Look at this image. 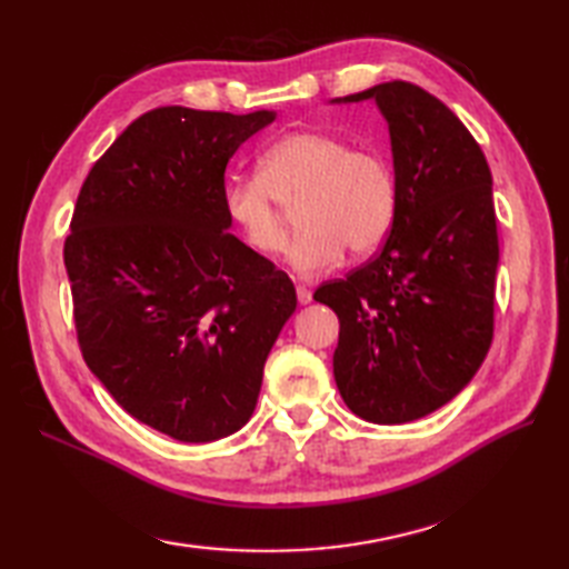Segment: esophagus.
Wrapping results in <instances>:
<instances>
[{
	"instance_id": "34e87169",
	"label": "esophagus",
	"mask_w": 569,
	"mask_h": 569,
	"mask_svg": "<svg viewBox=\"0 0 569 569\" xmlns=\"http://www.w3.org/2000/svg\"><path fill=\"white\" fill-rule=\"evenodd\" d=\"M296 296H298V303H300V306H308L310 300H312L310 288H306V286H296Z\"/></svg>"
}]
</instances>
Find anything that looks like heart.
<instances>
[{
	"mask_svg": "<svg viewBox=\"0 0 569 569\" xmlns=\"http://www.w3.org/2000/svg\"><path fill=\"white\" fill-rule=\"evenodd\" d=\"M224 212L263 259L281 257L291 237L286 210L298 209L303 232L291 249L300 276H318L355 253H371L389 237L398 186L391 163L377 151L322 134L296 131L259 156L257 178L229 180Z\"/></svg>",
	"mask_w": 569,
	"mask_h": 569,
	"instance_id": "obj_1",
	"label": "heart"
}]
</instances>
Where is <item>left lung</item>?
<instances>
[{"instance_id": "1", "label": "left lung", "mask_w": 569, "mask_h": 569, "mask_svg": "<svg viewBox=\"0 0 569 569\" xmlns=\"http://www.w3.org/2000/svg\"><path fill=\"white\" fill-rule=\"evenodd\" d=\"M361 100L389 122L396 220L379 257L312 298L340 318L332 369L347 408L396 426L452 401L489 352L497 212L489 163L450 107L403 80L335 102Z\"/></svg>"}]
</instances>
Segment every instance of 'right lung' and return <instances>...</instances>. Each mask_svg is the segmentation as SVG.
Returning <instances> with one entry per match:
<instances>
[{
	"mask_svg": "<svg viewBox=\"0 0 569 569\" xmlns=\"http://www.w3.org/2000/svg\"><path fill=\"white\" fill-rule=\"evenodd\" d=\"M273 112L159 107L84 178L63 259L84 365L143 426L180 442L251 418L296 310L283 271L229 234L224 168Z\"/></svg>",
	"mask_w": 569,
	"mask_h": 569,
	"instance_id": "obj_1",
	"label": "right lung"
}]
</instances>
